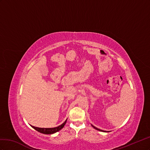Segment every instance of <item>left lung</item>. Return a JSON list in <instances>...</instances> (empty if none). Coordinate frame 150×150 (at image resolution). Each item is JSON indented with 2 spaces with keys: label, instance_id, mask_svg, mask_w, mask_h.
Masks as SVG:
<instances>
[{
  "label": "left lung",
  "instance_id": "left-lung-1",
  "mask_svg": "<svg viewBox=\"0 0 150 150\" xmlns=\"http://www.w3.org/2000/svg\"><path fill=\"white\" fill-rule=\"evenodd\" d=\"M92 125V126L94 128V129H97V130H98V131H102V132H109V131H103V130H101V129H98V128H97L96 127H95V126H93L92 125Z\"/></svg>",
  "mask_w": 150,
  "mask_h": 150
}]
</instances>
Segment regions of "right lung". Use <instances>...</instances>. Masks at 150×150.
<instances>
[{
	"label": "right lung",
	"mask_w": 150,
	"mask_h": 150,
	"mask_svg": "<svg viewBox=\"0 0 150 150\" xmlns=\"http://www.w3.org/2000/svg\"><path fill=\"white\" fill-rule=\"evenodd\" d=\"M67 119H66V121L65 122L58 127H51V128H41V127H38L33 126L31 125H30V126H31L33 128H34L35 130H36L37 131L41 132V133L45 134H51L55 133V132L59 131V130H61L64 127V126H65V125L67 122Z\"/></svg>",
	"instance_id": "add662e5"
}]
</instances>
